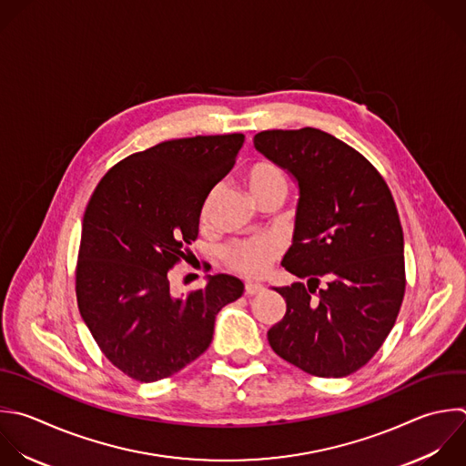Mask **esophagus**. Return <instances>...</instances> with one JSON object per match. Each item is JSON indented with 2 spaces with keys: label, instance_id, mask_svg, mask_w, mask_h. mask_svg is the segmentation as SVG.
<instances>
[{
  "label": "esophagus",
  "instance_id": "34e87169",
  "mask_svg": "<svg viewBox=\"0 0 466 466\" xmlns=\"http://www.w3.org/2000/svg\"><path fill=\"white\" fill-rule=\"evenodd\" d=\"M262 289H264V286H262V284L248 282V284H246V288H244V293H246V295H257V293H260Z\"/></svg>",
  "mask_w": 466,
  "mask_h": 466
}]
</instances>
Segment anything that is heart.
<instances>
[{"mask_svg": "<svg viewBox=\"0 0 466 466\" xmlns=\"http://www.w3.org/2000/svg\"><path fill=\"white\" fill-rule=\"evenodd\" d=\"M246 184L257 200L286 193V178L279 166L268 160L255 162L246 171ZM279 255V246L269 238L235 240L224 249L226 264L244 277H262Z\"/></svg>", "mask_w": 466, "mask_h": 466, "instance_id": "1", "label": "heart"}]
</instances>
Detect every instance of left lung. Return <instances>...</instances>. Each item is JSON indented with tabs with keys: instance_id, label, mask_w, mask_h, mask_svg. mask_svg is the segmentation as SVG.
<instances>
[{
	"instance_id": "left-lung-1",
	"label": "left lung",
	"mask_w": 466,
	"mask_h": 466,
	"mask_svg": "<svg viewBox=\"0 0 466 466\" xmlns=\"http://www.w3.org/2000/svg\"><path fill=\"white\" fill-rule=\"evenodd\" d=\"M253 144L300 195L282 266L306 284L275 288L286 315L269 328V346L306 373L346 377L382 346L402 304L404 238L393 197L359 151L320 129L262 131Z\"/></svg>"
}]
</instances>
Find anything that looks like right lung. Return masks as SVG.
Instances as JSON below:
<instances>
[{
    "instance_id": "obj_1",
    "label": "right lung",
    "mask_w": 466,
    "mask_h": 466,
    "mask_svg": "<svg viewBox=\"0 0 466 466\" xmlns=\"http://www.w3.org/2000/svg\"><path fill=\"white\" fill-rule=\"evenodd\" d=\"M244 135L167 140L135 153L96 186L84 215L76 299L104 355L140 382L166 379L211 344L215 317L240 279L173 297L169 269L189 255L209 191L233 169Z\"/></svg>"
}]
</instances>
